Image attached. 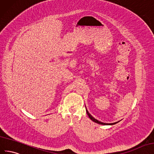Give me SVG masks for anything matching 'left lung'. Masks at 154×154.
<instances>
[{
  "label": "left lung",
  "mask_w": 154,
  "mask_h": 154,
  "mask_svg": "<svg viewBox=\"0 0 154 154\" xmlns=\"http://www.w3.org/2000/svg\"><path fill=\"white\" fill-rule=\"evenodd\" d=\"M86 113H87V114H88V117H89V118L92 121H94V122H96V123H97V124H99V125H115V124H116V123H117V122H119V121H117V122H113V123H104V122H100V121H98V120H97L96 119H95L93 116H92L91 114L88 112V111L87 110V109H86Z\"/></svg>",
  "instance_id": "obj_1"
}]
</instances>
